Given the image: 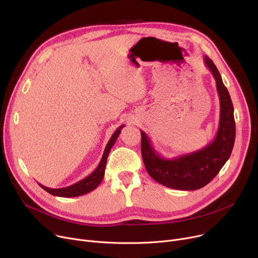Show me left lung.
I'll return each instance as SVG.
<instances>
[{
  "label": "left lung",
  "instance_id": "left-lung-1",
  "mask_svg": "<svg viewBox=\"0 0 258 258\" xmlns=\"http://www.w3.org/2000/svg\"><path fill=\"white\" fill-rule=\"evenodd\" d=\"M204 62L215 79L220 98V122L214 139L199 151L166 159L156 152L151 139L141 131L142 159L148 174L158 183L179 190H197L207 185L225 165L235 140L234 110L229 92L207 55Z\"/></svg>",
  "mask_w": 258,
  "mask_h": 258
}]
</instances>
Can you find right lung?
<instances>
[{"mask_svg": "<svg viewBox=\"0 0 258 258\" xmlns=\"http://www.w3.org/2000/svg\"><path fill=\"white\" fill-rule=\"evenodd\" d=\"M124 125H121L119 126L115 133L112 135V137L110 139V141L107 142L106 146H105V150L103 152L102 158L99 162V164L97 166V168L95 169L91 174H89L87 178L83 179L81 181L71 185V186H68V187H63V188H48L42 184L38 185L42 187L44 190H46L47 192H49L52 196H55V197H61V198H74V197H79V196H83L86 194L91 192L92 190H94L95 188H96L102 181L103 177H104V170H105V165H106V159L108 154L111 152V148L113 147V145L115 144L119 134L121 132V128L123 127Z\"/></svg>", "mask_w": 258, "mask_h": 258, "instance_id": "obj_1", "label": "right lung"}]
</instances>
